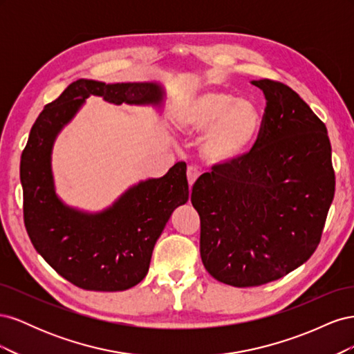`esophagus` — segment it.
Listing matches in <instances>:
<instances>
[{
	"label": "esophagus",
	"instance_id": "esophagus-1",
	"mask_svg": "<svg viewBox=\"0 0 354 354\" xmlns=\"http://www.w3.org/2000/svg\"><path fill=\"white\" fill-rule=\"evenodd\" d=\"M199 169L198 168H195V167H189L187 168V181H189V186L192 187L194 186V183L195 181L198 180V177H199Z\"/></svg>",
	"mask_w": 354,
	"mask_h": 354
}]
</instances>
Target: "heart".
<instances>
[{
	"label": "heart",
	"mask_w": 354,
	"mask_h": 354,
	"mask_svg": "<svg viewBox=\"0 0 354 354\" xmlns=\"http://www.w3.org/2000/svg\"><path fill=\"white\" fill-rule=\"evenodd\" d=\"M260 112L250 100H236L224 91H207L192 97L178 116L185 134H206L201 151L212 164L239 158L259 130Z\"/></svg>",
	"instance_id": "heart-1"
}]
</instances>
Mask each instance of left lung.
I'll list each match as a JSON object with an SVG mask.
<instances>
[{
    "label": "left lung",
    "instance_id": "obj_1",
    "mask_svg": "<svg viewBox=\"0 0 354 354\" xmlns=\"http://www.w3.org/2000/svg\"><path fill=\"white\" fill-rule=\"evenodd\" d=\"M252 84L263 90L266 108L251 151L212 165L190 195L203 266L238 288L277 281L306 263L335 194L325 124L283 82Z\"/></svg>",
    "mask_w": 354,
    "mask_h": 354
}]
</instances>
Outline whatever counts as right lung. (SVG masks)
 <instances>
[{"instance_id": "right-lung-1", "label": "right lung", "mask_w": 354, "mask_h": 354, "mask_svg": "<svg viewBox=\"0 0 354 354\" xmlns=\"http://www.w3.org/2000/svg\"><path fill=\"white\" fill-rule=\"evenodd\" d=\"M90 95L121 103H158L155 84L78 80L48 103L30 128L20 159L24 221L34 248L53 269L88 291H125L147 274L153 246L171 214L189 199L186 164L142 181L100 214L63 205L53 189L50 153L55 137Z\"/></svg>"}]
</instances>
